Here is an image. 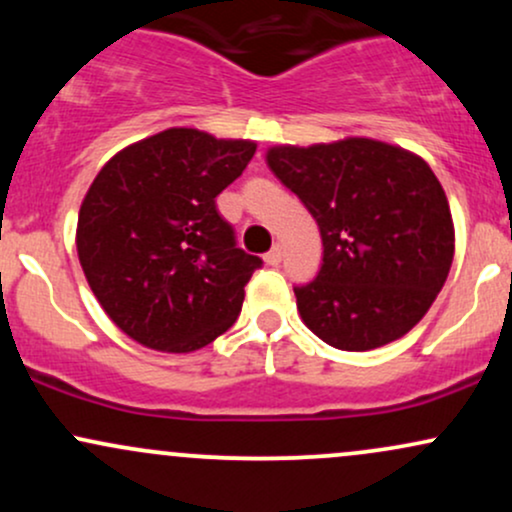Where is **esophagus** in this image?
Here are the masks:
<instances>
[{"mask_svg":"<svg viewBox=\"0 0 512 512\" xmlns=\"http://www.w3.org/2000/svg\"><path fill=\"white\" fill-rule=\"evenodd\" d=\"M281 257H284V252H281V248H279V245H274V248H272V250H269V252H267V255H264V262H267V264H269V267H276V264H279V262H281Z\"/></svg>","mask_w":512,"mask_h":512,"instance_id":"obj_1","label":"esophagus"}]
</instances>
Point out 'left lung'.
Wrapping results in <instances>:
<instances>
[{
    "mask_svg": "<svg viewBox=\"0 0 512 512\" xmlns=\"http://www.w3.org/2000/svg\"><path fill=\"white\" fill-rule=\"evenodd\" d=\"M267 166L313 214L322 267L296 286L305 327L342 351L404 337L448 279L455 226L421 156L366 137L272 146Z\"/></svg>",
    "mask_w": 512,
    "mask_h": 512,
    "instance_id": "1",
    "label": "left lung"
}]
</instances>
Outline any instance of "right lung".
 I'll list each match as a JSON object with an SVG mask.
<instances>
[{
  "label": "right lung",
  "instance_id": "right-lung-1",
  "mask_svg": "<svg viewBox=\"0 0 512 512\" xmlns=\"http://www.w3.org/2000/svg\"><path fill=\"white\" fill-rule=\"evenodd\" d=\"M255 149L170 127L117 151L91 182L76 252L93 296L134 342L190 354L238 320L262 260L236 248L216 197Z\"/></svg>",
  "mask_w": 512,
  "mask_h": 512
}]
</instances>
